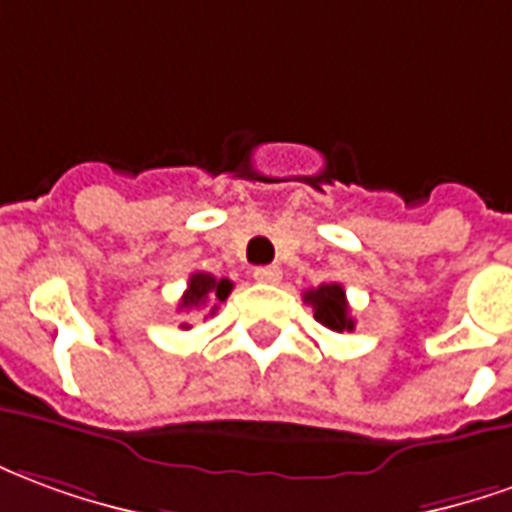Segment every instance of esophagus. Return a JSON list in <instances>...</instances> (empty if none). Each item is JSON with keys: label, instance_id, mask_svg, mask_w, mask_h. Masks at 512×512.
<instances>
[{"label": "esophagus", "instance_id": "1", "mask_svg": "<svg viewBox=\"0 0 512 512\" xmlns=\"http://www.w3.org/2000/svg\"><path fill=\"white\" fill-rule=\"evenodd\" d=\"M281 267H275V264H270V267H256L253 270V278L259 281V284H278L281 281Z\"/></svg>", "mask_w": 512, "mask_h": 512}]
</instances>
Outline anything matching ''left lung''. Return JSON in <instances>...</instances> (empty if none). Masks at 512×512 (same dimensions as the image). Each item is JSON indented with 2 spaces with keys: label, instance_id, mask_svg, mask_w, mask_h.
<instances>
[{
  "label": "left lung",
  "instance_id": "1",
  "mask_svg": "<svg viewBox=\"0 0 512 512\" xmlns=\"http://www.w3.org/2000/svg\"><path fill=\"white\" fill-rule=\"evenodd\" d=\"M306 303L314 308V320L325 325L328 331L342 333L355 328L342 284H322L317 289H308Z\"/></svg>",
  "mask_w": 512,
  "mask_h": 512
}]
</instances>
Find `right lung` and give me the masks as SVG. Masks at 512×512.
<instances>
[{"mask_svg":"<svg viewBox=\"0 0 512 512\" xmlns=\"http://www.w3.org/2000/svg\"><path fill=\"white\" fill-rule=\"evenodd\" d=\"M234 284L228 278H215L209 273H192L190 284L181 295L179 311H195V308H204V314H215L220 303L231 295ZM181 328H190L187 322H181Z\"/></svg>","mask_w":512,"mask_h":512,"instance_id":"right-lung-1","label":"right lung"}]
</instances>
